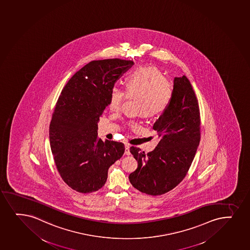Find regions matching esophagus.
Returning a JSON list of instances; mask_svg holds the SVG:
<instances>
[{"instance_id": "34e87169", "label": "esophagus", "mask_w": 250, "mask_h": 250, "mask_svg": "<svg viewBox=\"0 0 250 250\" xmlns=\"http://www.w3.org/2000/svg\"><path fill=\"white\" fill-rule=\"evenodd\" d=\"M129 147L130 146L128 144H126V145H125V154H126V155H130V154H131Z\"/></svg>"}]
</instances>
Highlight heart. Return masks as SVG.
<instances>
[{"label":"heart","instance_id":"heart-1","mask_svg":"<svg viewBox=\"0 0 250 250\" xmlns=\"http://www.w3.org/2000/svg\"><path fill=\"white\" fill-rule=\"evenodd\" d=\"M174 91L173 83L163 76L156 66L137 68L126 79V90L113 86L110 92L108 108L119 112L126 98H138L136 112L145 118H153L162 114L169 106ZM130 126L138 127L139 124L132 121Z\"/></svg>","mask_w":250,"mask_h":250}]
</instances>
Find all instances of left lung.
I'll list each match as a JSON object with an SVG mask.
<instances>
[{"label": "left lung", "mask_w": 250, "mask_h": 250, "mask_svg": "<svg viewBox=\"0 0 250 250\" xmlns=\"http://www.w3.org/2000/svg\"><path fill=\"white\" fill-rule=\"evenodd\" d=\"M169 106L153 124L159 143L152 152L131 146L138 168L129 175L132 186L148 195H162L180 184L189 170L200 142L198 99L186 76L174 78Z\"/></svg>", "instance_id": "8db88e82"}]
</instances>
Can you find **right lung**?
I'll use <instances>...</instances> for the list:
<instances>
[{
  "label": "right lung",
  "mask_w": 250,
  "mask_h": 250,
  "mask_svg": "<svg viewBox=\"0 0 250 250\" xmlns=\"http://www.w3.org/2000/svg\"><path fill=\"white\" fill-rule=\"evenodd\" d=\"M133 64L119 58L90 62L58 98L49 126L50 145L61 178L77 192L100 189L110 166L124 155L123 143L98 138V123L112 86Z\"/></svg>",
  "instance_id": "obj_1"
}]
</instances>
